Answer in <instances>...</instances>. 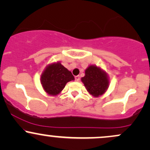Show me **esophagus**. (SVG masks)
<instances>
[{
  "label": "esophagus",
  "mask_w": 150,
  "mask_h": 150,
  "mask_svg": "<svg viewBox=\"0 0 150 150\" xmlns=\"http://www.w3.org/2000/svg\"><path fill=\"white\" fill-rule=\"evenodd\" d=\"M75 79L76 82H78V81L80 80V76H79V75H77V76L75 77Z\"/></svg>",
  "instance_id": "34e87169"
}]
</instances>
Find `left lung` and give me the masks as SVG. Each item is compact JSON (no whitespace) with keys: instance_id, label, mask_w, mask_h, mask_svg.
<instances>
[{"instance_id":"1","label":"left lung","mask_w":150,"mask_h":150,"mask_svg":"<svg viewBox=\"0 0 150 150\" xmlns=\"http://www.w3.org/2000/svg\"><path fill=\"white\" fill-rule=\"evenodd\" d=\"M89 94L99 97L106 92L109 86V79L107 73L100 67L91 65L85 70V75L81 78Z\"/></svg>"}]
</instances>
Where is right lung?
Here are the masks:
<instances>
[{"instance_id": "obj_1", "label": "right lung", "mask_w": 150, "mask_h": 150, "mask_svg": "<svg viewBox=\"0 0 150 150\" xmlns=\"http://www.w3.org/2000/svg\"><path fill=\"white\" fill-rule=\"evenodd\" d=\"M75 80L70 71L60 62L49 64L41 75L43 89L49 95L56 96L64 89L67 82Z\"/></svg>"}]
</instances>
